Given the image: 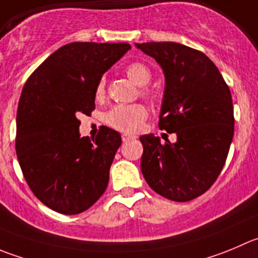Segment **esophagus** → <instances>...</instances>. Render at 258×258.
I'll return each mask as SVG.
<instances>
[{
	"mask_svg": "<svg viewBox=\"0 0 258 258\" xmlns=\"http://www.w3.org/2000/svg\"><path fill=\"white\" fill-rule=\"evenodd\" d=\"M121 139H122V142H129V141H133V139H136V137L131 136V134H122Z\"/></svg>",
	"mask_w": 258,
	"mask_h": 258,
	"instance_id": "esophagus-1",
	"label": "esophagus"
}]
</instances>
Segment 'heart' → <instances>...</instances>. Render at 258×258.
<instances>
[{
	"mask_svg": "<svg viewBox=\"0 0 258 258\" xmlns=\"http://www.w3.org/2000/svg\"><path fill=\"white\" fill-rule=\"evenodd\" d=\"M124 72L127 78L137 86H147L152 80L151 68L142 62H134L127 64ZM104 94L105 80L102 78L97 83L95 95L97 99H100L104 96ZM141 95L144 99H153V91H151L149 88H142ZM147 115L148 112L143 105H115L105 114L104 120L109 126L114 127L116 131L124 132V133H134L142 126L143 121L147 119Z\"/></svg>",
	"mask_w": 258,
	"mask_h": 258,
	"instance_id": "b5f03b06",
	"label": "heart"
}]
</instances>
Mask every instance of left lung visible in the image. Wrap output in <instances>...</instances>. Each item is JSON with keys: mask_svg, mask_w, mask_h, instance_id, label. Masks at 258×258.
<instances>
[{"mask_svg": "<svg viewBox=\"0 0 258 258\" xmlns=\"http://www.w3.org/2000/svg\"><path fill=\"white\" fill-rule=\"evenodd\" d=\"M137 46L163 70L158 126L177 136L173 144L152 134L141 137L142 173L163 198L190 201L212 187L227 159L234 134L229 86L203 51L171 41Z\"/></svg>", "mask_w": 258, "mask_h": 258, "instance_id": "obj_1", "label": "left lung"}]
</instances>
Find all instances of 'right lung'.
Instances as JSON below:
<instances>
[{"instance_id":"1","label":"right lung","mask_w":258,"mask_h":258,"mask_svg":"<svg viewBox=\"0 0 258 258\" xmlns=\"http://www.w3.org/2000/svg\"><path fill=\"white\" fill-rule=\"evenodd\" d=\"M131 49L127 43H71L30 75L16 116V154L34 195L54 212L75 215L101 198L121 144L102 126L95 138L80 137L78 115L95 110L102 75Z\"/></svg>"}]
</instances>
